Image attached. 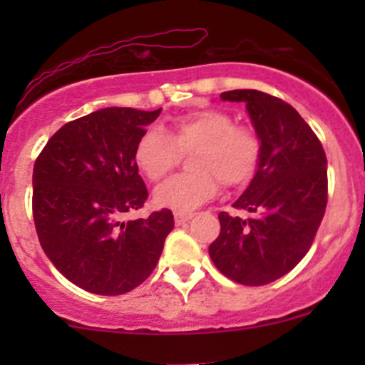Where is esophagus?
Here are the masks:
<instances>
[{
    "label": "esophagus",
    "instance_id": "esophagus-1",
    "mask_svg": "<svg viewBox=\"0 0 365 365\" xmlns=\"http://www.w3.org/2000/svg\"><path fill=\"white\" fill-rule=\"evenodd\" d=\"M192 212H175V223L177 225H182V223H187L188 220H192Z\"/></svg>",
    "mask_w": 365,
    "mask_h": 365
}]
</instances>
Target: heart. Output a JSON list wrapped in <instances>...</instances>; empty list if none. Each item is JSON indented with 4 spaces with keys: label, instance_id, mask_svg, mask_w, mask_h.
Masks as SVG:
<instances>
[{
    "label": "heart",
    "instance_id": "heart-1",
    "mask_svg": "<svg viewBox=\"0 0 365 365\" xmlns=\"http://www.w3.org/2000/svg\"><path fill=\"white\" fill-rule=\"evenodd\" d=\"M188 170L154 190L159 207L188 212L212 199L217 180L226 187L252 178L261 159V140L249 127L235 125L228 113L199 110L171 120L165 132L149 128L137 140L133 161L150 182L173 170L178 153H190Z\"/></svg>",
    "mask_w": 365,
    "mask_h": 365
}]
</instances>
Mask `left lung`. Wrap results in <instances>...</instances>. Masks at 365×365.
<instances>
[{"mask_svg":"<svg viewBox=\"0 0 365 365\" xmlns=\"http://www.w3.org/2000/svg\"><path fill=\"white\" fill-rule=\"evenodd\" d=\"M220 98L245 103L261 140V159L233 202L254 217L220 212L221 232L209 255L226 278L261 287L292 271L311 249L328 202V161L316 133L288 103L254 89Z\"/></svg>","mask_w":365,"mask_h":365,"instance_id":"1","label":"left lung"}]
</instances>
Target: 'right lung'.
Instances as JSON below:
<instances>
[{
  "label": "right lung",
  "mask_w": 365,
  "mask_h": 365,
  "mask_svg": "<svg viewBox=\"0 0 365 365\" xmlns=\"http://www.w3.org/2000/svg\"><path fill=\"white\" fill-rule=\"evenodd\" d=\"M161 115L104 108L63 125L36 159L32 211L41 247L60 273L96 295H121L148 279L173 230L170 209L123 221L148 199L133 161Z\"/></svg>",
  "instance_id": "add662e5"
}]
</instances>
